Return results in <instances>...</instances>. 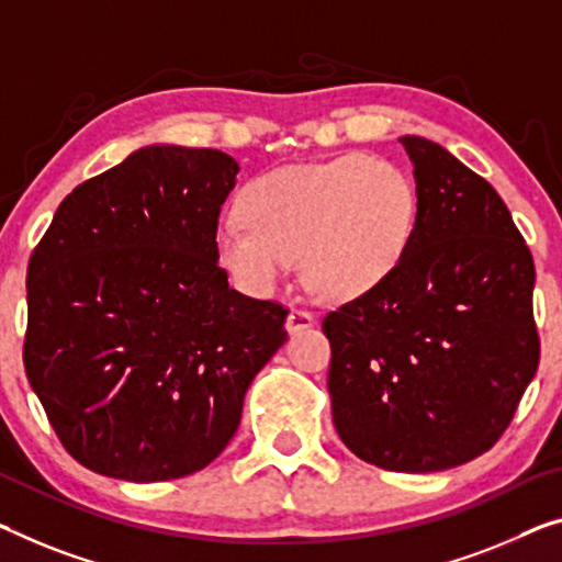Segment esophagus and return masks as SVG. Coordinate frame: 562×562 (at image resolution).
<instances>
[{
    "mask_svg": "<svg viewBox=\"0 0 562 562\" xmlns=\"http://www.w3.org/2000/svg\"><path fill=\"white\" fill-rule=\"evenodd\" d=\"M313 325H315L313 313H307V310H300V307H292L290 315H288V323H284V328H288L290 335H295V333H303L307 328H313Z\"/></svg>",
    "mask_w": 562,
    "mask_h": 562,
    "instance_id": "esophagus-1",
    "label": "esophagus"
}]
</instances>
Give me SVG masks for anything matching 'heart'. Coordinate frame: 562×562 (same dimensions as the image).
<instances>
[{
    "instance_id": "1",
    "label": "heart",
    "mask_w": 562,
    "mask_h": 562,
    "mask_svg": "<svg viewBox=\"0 0 562 562\" xmlns=\"http://www.w3.org/2000/svg\"><path fill=\"white\" fill-rule=\"evenodd\" d=\"M416 220V187L396 164L346 154L249 181L239 220L222 222L214 234V252L252 295L278 290L297 259L310 295L342 303L391 278Z\"/></svg>"
}]
</instances>
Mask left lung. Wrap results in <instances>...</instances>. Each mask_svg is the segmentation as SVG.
<instances>
[{
  "mask_svg": "<svg viewBox=\"0 0 562 562\" xmlns=\"http://www.w3.org/2000/svg\"><path fill=\"white\" fill-rule=\"evenodd\" d=\"M418 220L386 282L323 317L333 424L363 462L441 472L513 422L540 361L535 262L482 176L434 140L401 138Z\"/></svg>",
  "mask_w": 562,
  "mask_h": 562,
  "instance_id": "1",
  "label": "left lung"
}]
</instances>
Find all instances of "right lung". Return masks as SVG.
<instances>
[{
  "instance_id": "add662e5",
  "label": "right lung",
  "mask_w": 562,
  "mask_h": 562,
  "mask_svg": "<svg viewBox=\"0 0 562 562\" xmlns=\"http://www.w3.org/2000/svg\"><path fill=\"white\" fill-rule=\"evenodd\" d=\"M239 166L146 146L67 194L27 267L24 371L67 454L98 474H194L237 431L288 310L232 290L214 252Z\"/></svg>"
}]
</instances>
